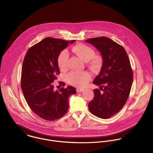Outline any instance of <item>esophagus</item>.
<instances>
[{
	"label": "esophagus",
	"instance_id": "34e87169",
	"mask_svg": "<svg viewBox=\"0 0 153 153\" xmlns=\"http://www.w3.org/2000/svg\"><path fill=\"white\" fill-rule=\"evenodd\" d=\"M83 91H84V89H83V88H77V89H76V91H77V93L83 92Z\"/></svg>",
	"mask_w": 153,
	"mask_h": 153
}]
</instances>
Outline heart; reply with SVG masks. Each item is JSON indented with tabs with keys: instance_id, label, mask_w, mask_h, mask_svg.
Masks as SVG:
<instances>
[{
	"instance_id": "1",
	"label": "heart",
	"mask_w": 153,
	"mask_h": 153,
	"mask_svg": "<svg viewBox=\"0 0 153 153\" xmlns=\"http://www.w3.org/2000/svg\"><path fill=\"white\" fill-rule=\"evenodd\" d=\"M71 50L84 61L89 60V64L92 68L97 69L99 67L101 59L99 57L94 56V51L91 47L83 44H77L74 45ZM68 59V54L67 52L65 50L62 51L58 57L59 66L62 70H64L67 68ZM67 78L71 85L79 88H82L86 86L90 80L91 75L88 71H73L68 74Z\"/></svg>"
}]
</instances>
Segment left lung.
I'll return each mask as SVG.
<instances>
[{
  "label": "left lung",
  "mask_w": 153,
  "mask_h": 153,
  "mask_svg": "<svg viewBox=\"0 0 153 153\" xmlns=\"http://www.w3.org/2000/svg\"><path fill=\"white\" fill-rule=\"evenodd\" d=\"M85 41L100 53L103 59L100 71L93 82L100 89L93 91L89 109L96 117L108 119L122 109L129 97L133 81L130 61L124 48L109 38H92Z\"/></svg>",
  "instance_id": "left-lung-1"
}]
</instances>
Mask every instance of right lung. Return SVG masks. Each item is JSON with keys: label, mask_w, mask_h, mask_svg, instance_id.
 Instances as JSON below:
<instances>
[{"label": "right lung", "mask_w": 153, "mask_h": 153, "mask_svg": "<svg viewBox=\"0 0 153 153\" xmlns=\"http://www.w3.org/2000/svg\"><path fill=\"white\" fill-rule=\"evenodd\" d=\"M75 41L47 37L30 48L24 57L22 91L31 110L45 120L52 121L64 116L68 109L69 96L76 93L73 86L55 91L53 85L60 73L58 57Z\"/></svg>", "instance_id": "add662e5"}]
</instances>
